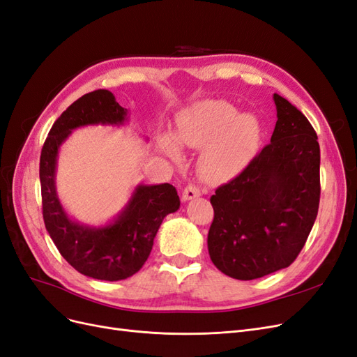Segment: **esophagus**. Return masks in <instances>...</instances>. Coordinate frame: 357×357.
<instances>
[{
    "mask_svg": "<svg viewBox=\"0 0 357 357\" xmlns=\"http://www.w3.org/2000/svg\"><path fill=\"white\" fill-rule=\"evenodd\" d=\"M201 195V189L195 185H188L185 189H183V193H181V199L183 201H190V199H195Z\"/></svg>",
    "mask_w": 357,
    "mask_h": 357,
    "instance_id": "obj_1",
    "label": "esophagus"
}]
</instances>
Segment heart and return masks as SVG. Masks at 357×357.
<instances>
[{"instance_id": "1", "label": "heart", "mask_w": 357, "mask_h": 357, "mask_svg": "<svg viewBox=\"0 0 357 357\" xmlns=\"http://www.w3.org/2000/svg\"><path fill=\"white\" fill-rule=\"evenodd\" d=\"M174 139L160 138V150L171 159H180V149L202 147L201 174L210 181L235 177L253 159L261 142V125L248 113H238L226 101H201L178 117Z\"/></svg>"}]
</instances>
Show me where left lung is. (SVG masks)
<instances>
[{
    "label": "left lung",
    "instance_id": "left-lung-1",
    "mask_svg": "<svg viewBox=\"0 0 357 357\" xmlns=\"http://www.w3.org/2000/svg\"><path fill=\"white\" fill-rule=\"evenodd\" d=\"M277 123L261 153L218 188L208 253L215 268L255 280L287 268L304 247L320 201V147L308 119L274 93Z\"/></svg>",
    "mask_w": 357,
    "mask_h": 357
}]
</instances>
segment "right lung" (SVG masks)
Segmentation results:
<instances>
[{"label":"right lung","mask_w":357,"mask_h":357,"mask_svg":"<svg viewBox=\"0 0 357 357\" xmlns=\"http://www.w3.org/2000/svg\"><path fill=\"white\" fill-rule=\"evenodd\" d=\"M128 110L110 91L98 89L74 101L53 123L40 156L43 219L62 257L83 275L119 282L138 273L152 252L153 240L165 215L180 207L176 188L138 185L131 199L113 222L88 226L68 218L56 193L59 147L74 129L88 125L121 126Z\"/></svg>","instance_id":"right-lung-1"}]
</instances>
